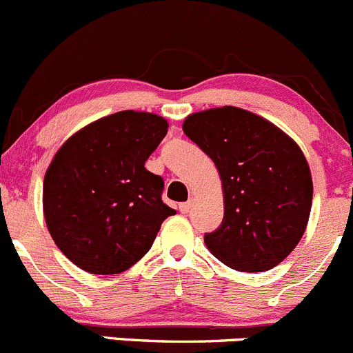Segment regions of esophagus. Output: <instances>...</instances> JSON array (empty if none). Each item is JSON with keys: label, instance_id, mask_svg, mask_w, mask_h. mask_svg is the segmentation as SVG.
<instances>
[{"label": "esophagus", "instance_id": "obj_1", "mask_svg": "<svg viewBox=\"0 0 353 353\" xmlns=\"http://www.w3.org/2000/svg\"><path fill=\"white\" fill-rule=\"evenodd\" d=\"M190 209H192V201H188V202H183V203H180V205H178V210H180L181 214H187V212H190Z\"/></svg>", "mask_w": 353, "mask_h": 353}]
</instances>
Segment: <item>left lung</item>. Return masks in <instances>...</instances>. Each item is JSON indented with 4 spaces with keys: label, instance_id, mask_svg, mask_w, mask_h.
Returning a JSON list of instances; mask_svg holds the SVG:
<instances>
[{
    "label": "left lung",
    "instance_id": "8db88e82",
    "mask_svg": "<svg viewBox=\"0 0 353 353\" xmlns=\"http://www.w3.org/2000/svg\"><path fill=\"white\" fill-rule=\"evenodd\" d=\"M183 132L217 166L224 217L203 241L217 260L265 272L289 256L306 231L312 180L303 151L279 127L238 107L188 115Z\"/></svg>",
    "mask_w": 353,
    "mask_h": 353
}]
</instances>
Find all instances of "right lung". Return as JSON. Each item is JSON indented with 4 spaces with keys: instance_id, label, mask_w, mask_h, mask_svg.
Returning a JSON list of instances; mask_svg holds the SVG:
<instances>
[{
    "instance_id": "add662e5",
    "label": "right lung",
    "mask_w": 353,
    "mask_h": 353,
    "mask_svg": "<svg viewBox=\"0 0 353 353\" xmlns=\"http://www.w3.org/2000/svg\"><path fill=\"white\" fill-rule=\"evenodd\" d=\"M168 132L148 112L123 110L63 144L43 178V214L57 248L97 275L121 274L146 255L175 209L144 163Z\"/></svg>"
}]
</instances>
